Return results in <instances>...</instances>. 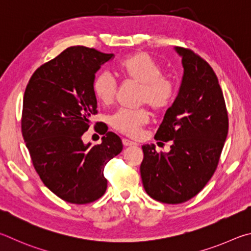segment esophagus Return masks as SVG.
I'll list each match as a JSON object with an SVG mask.
<instances>
[{"label":"esophagus","mask_w":251,"mask_h":251,"mask_svg":"<svg viewBox=\"0 0 251 251\" xmlns=\"http://www.w3.org/2000/svg\"><path fill=\"white\" fill-rule=\"evenodd\" d=\"M122 144L125 147H133V146H137V143L133 142V141H130L128 139H122Z\"/></svg>","instance_id":"obj_1"}]
</instances>
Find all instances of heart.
I'll list each match as a JSON object with an SVG mask.
<instances>
[{
	"mask_svg": "<svg viewBox=\"0 0 251 251\" xmlns=\"http://www.w3.org/2000/svg\"><path fill=\"white\" fill-rule=\"evenodd\" d=\"M117 72L125 81L139 86V102L149 104L156 112L170 107L176 92L170 75L162 74L161 66L146 52L130 55L117 65ZM117 81L108 72H101L92 81V92L99 103L111 104L117 95ZM150 120L147 109L119 110L110 117V126L122 134L135 137Z\"/></svg>",
	"mask_w": 251,
	"mask_h": 251,
	"instance_id": "obj_1",
	"label": "heart"
}]
</instances>
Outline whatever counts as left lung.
Returning <instances> with one entry per match:
<instances>
[{
  "instance_id": "8db88e82",
  "label": "left lung",
  "mask_w": 251,
  "mask_h": 251,
  "mask_svg": "<svg viewBox=\"0 0 251 251\" xmlns=\"http://www.w3.org/2000/svg\"><path fill=\"white\" fill-rule=\"evenodd\" d=\"M184 74L177 97L166 110L154 139L172 141L168 153L144 144L140 166L153 200L181 204L203 190L217 169L228 133V114L216 74L187 48L175 47Z\"/></svg>"
}]
</instances>
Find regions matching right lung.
<instances>
[{"mask_svg": "<svg viewBox=\"0 0 251 251\" xmlns=\"http://www.w3.org/2000/svg\"><path fill=\"white\" fill-rule=\"evenodd\" d=\"M112 57L95 48L68 47L37 68L26 86L24 141L43 183L68 203L100 199L107 190L104 166L122 151L121 139L103 126L96 129L103 135L100 144L82 141L97 113L95 74Z\"/></svg>", "mask_w": 251, "mask_h": 251, "instance_id": "1", "label": "right lung"}]
</instances>
